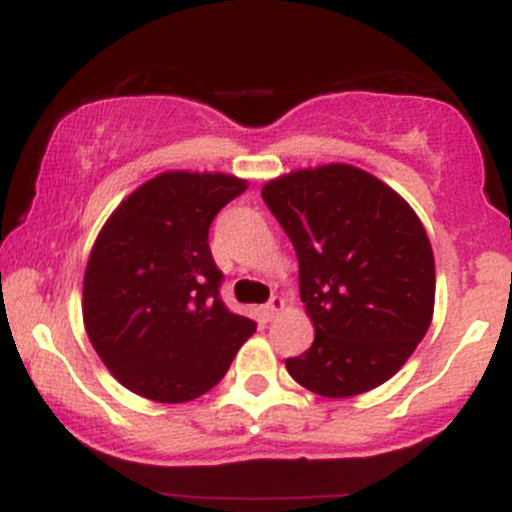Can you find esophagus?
I'll return each instance as SVG.
<instances>
[{"mask_svg": "<svg viewBox=\"0 0 512 512\" xmlns=\"http://www.w3.org/2000/svg\"><path fill=\"white\" fill-rule=\"evenodd\" d=\"M284 308V298H279V296H272L269 298V303H264L262 305V315H264V320H274L276 317V313H279V310Z\"/></svg>", "mask_w": 512, "mask_h": 512, "instance_id": "obj_1", "label": "esophagus"}]
</instances>
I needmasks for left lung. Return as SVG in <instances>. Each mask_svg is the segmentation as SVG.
Masks as SVG:
<instances>
[{
  "instance_id": "left-lung-1",
  "label": "left lung",
  "mask_w": 512,
  "mask_h": 512,
  "mask_svg": "<svg viewBox=\"0 0 512 512\" xmlns=\"http://www.w3.org/2000/svg\"><path fill=\"white\" fill-rule=\"evenodd\" d=\"M298 257L301 301L315 327L286 358L298 385L354 397L390 380L431 325L436 262L414 209L366 170L330 163L262 187Z\"/></svg>"
}]
</instances>
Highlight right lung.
<instances>
[{
    "mask_svg": "<svg viewBox=\"0 0 512 512\" xmlns=\"http://www.w3.org/2000/svg\"><path fill=\"white\" fill-rule=\"evenodd\" d=\"M248 182L173 170L144 182L98 233L84 276L93 349L127 390L190 402L226 375L257 330L221 301L209 226Z\"/></svg>",
    "mask_w": 512,
    "mask_h": 512,
    "instance_id": "obj_1",
    "label": "right lung"
}]
</instances>
